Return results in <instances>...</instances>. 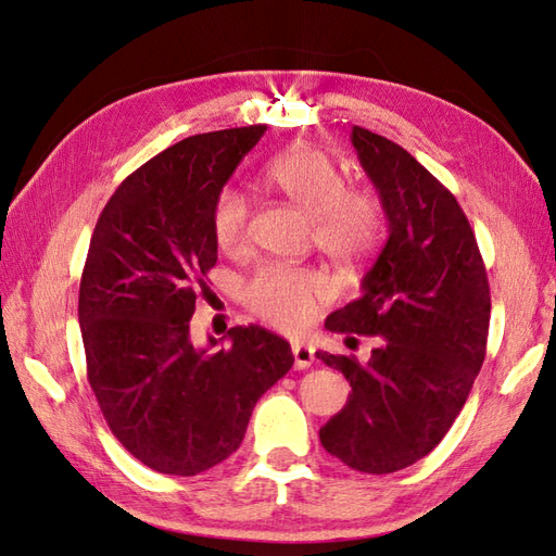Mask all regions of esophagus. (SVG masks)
<instances>
[{
  "label": "esophagus",
  "instance_id": "esophagus-1",
  "mask_svg": "<svg viewBox=\"0 0 556 556\" xmlns=\"http://www.w3.org/2000/svg\"><path fill=\"white\" fill-rule=\"evenodd\" d=\"M292 356H294V368L296 370H306L314 365V349L304 342H294L292 344Z\"/></svg>",
  "mask_w": 556,
  "mask_h": 556
}]
</instances>
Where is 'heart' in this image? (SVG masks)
<instances>
[{"label": "heart", "mask_w": 556, "mask_h": 556, "mask_svg": "<svg viewBox=\"0 0 556 556\" xmlns=\"http://www.w3.org/2000/svg\"><path fill=\"white\" fill-rule=\"evenodd\" d=\"M268 181L314 219L316 248L340 264H356L380 245L384 212L368 188L346 186L340 165L320 148H294L266 169ZM250 205L238 191H224L214 205L219 248L236 250L248 238ZM330 296V282L311 268L264 264L242 286V302L256 316L296 330L316 316Z\"/></svg>", "instance_id": "b5f03b06"}]
</instances>
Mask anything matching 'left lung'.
<instances>
[{"label":"left lung","instance_id":"8db88e82","mask_svg":"<svg viewBox=\"0 0 556 556\" xmlns=\"http://www.w3.org/2000/svg\"><path fill=\"white\" fill-rule=\"evenodd\" d=\"M351 143L380 193L389 238L358 300L325 320L330 332L377 344L365 363L316 354L351 384L320 443L351 469L391 473L434 451L463 410L485 358L491 288L448 188L380 134L354 127Z\"/></svg>","mask_w":556,"mask_h":556}]
</instances>
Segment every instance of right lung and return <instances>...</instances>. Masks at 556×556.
Masks as SVG:
<instances>
[{
	"label": "right lung",
	"instance_id": "add662e5",
	"mask_svg": "<svg viewBox=\"0 0 556 556\" xmlns=\"http://www.w3.org/2000/svg\"><path fill=\"white\" fill-rule=\"evenodd\" d=\"M266 125L195 134L117 186L89 242L79 282L87 377L108 427L146 467L195 477L245 437L292 349L260 325L231 344L191 342L198 288L216 264L214 205Z\"/></svg>",
	"mask_w": 556,
	"mask_h": 556
}]
</instances>
